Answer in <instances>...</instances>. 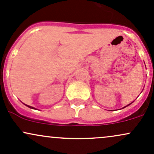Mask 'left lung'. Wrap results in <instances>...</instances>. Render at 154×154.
<instances>
[{
	"label": "left lung",
	"mask_w": 154,
	"mask_h": 154,
	"mask_svg": "<svg viewBox=\"0 0 154 154\" xmlns=\"http://www.w3.org/2000/svg\"><path fill=\"white\" fill-rule=\"evenodd\" d=\"M130 104H131V103H130ZM130 104H129L128 105H130ZM128 105H127V106H125V107H127V106H128ZM125 107H124V108H125Z\"/></svg>",
	"instance_id": "obj_1"
}]
</instances>
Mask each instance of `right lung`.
Instances as JSON below:
<instances>
[{
	"instance_id": "obj_1",
	"label": "right lung",
	"mask_w": 154,
	"mask_h": 154,
	"mask_svg": "<svg viewBox=\"0 0 154 154\" xmlns=\"http://www.w3.org/2000/svg\"><path fill=\"white\" fill-rule=\"evenodd\" d=\"M26 105V106L28 107V108H32V109H35V108H32V107H31V106H29V105Z\"/></svg>"
}]
</instances>
